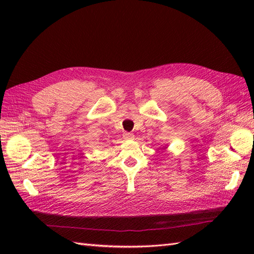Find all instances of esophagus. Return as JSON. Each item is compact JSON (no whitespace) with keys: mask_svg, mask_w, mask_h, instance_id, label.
<instances>
[{"mask_svg":"<svg viewBox=\"0 0 254 254\" xmlns=\"http://www.w3.org/2000/svg\"><path fill=\"white\" fill-rule=\"evenodd\" d=\"M123 138L126 139H133L134 135L132 133H123Z\"/></svg>","mask_w":254,"mask_h":254,"instance_id":"1","label":"esophagus"}]
</instances>
